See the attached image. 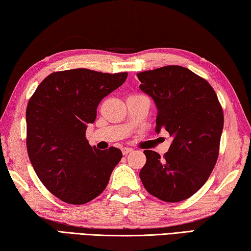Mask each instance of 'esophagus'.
Instances as JSON below:
<instances>
[{
  "instance_id": "obj_1",
  "label": "esophagus",
  "mask_w": 251,
  "mask_h": 251,
  "mask_svg": "<svg viewBox=\"0 0 251 251\" xmlns=\"http://www.w3.org/2000/svg\"><path fill=\"white\" fill-rule=\"evenodd\" d=\"M132 151H133V149H131V148H123L122 153L125 154V155H126V154H129L130 152H132Z\"/></svg>"
}]
</instances>
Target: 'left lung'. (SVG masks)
<instances>
[{"mask_svg": "<svg viewBox=\"0 0 251 251\" xmlns=\"http://www.w3.org/2000/svg\"><path fill=\"white\" fill-rule=\"evenodd\" d=\"M141 91L158 109L155 132L164 129L172 137L161 158L145 150L147 162L140 179L147 191L167 202H179L195 195L215 168L224 129L223 108L215 90L190 70L168 65L138 73Z\"/></svg>", "mask_w": 251, "mask_h": 251, "instance_id": "left-lung-1", "label": "left lung"}]
</instances>
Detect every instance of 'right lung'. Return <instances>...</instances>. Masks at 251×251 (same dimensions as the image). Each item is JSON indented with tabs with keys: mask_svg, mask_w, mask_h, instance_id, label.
Masks as SVG:
<instances>
[{
	"mask_svg": "<svg viewBox=\"0 0 251 251\" xmlns=\"http://www.w3.org/2000/svg\"><path fill=\"white\" fill-rule=\"evenodd\" d=\"M128 73L88 69L54 72L41 82L26 108V147L44 187L64 202L83 204L108 186L121 150H98L85 138L102 99L121 87Z\"/></svg>",
	"mask_w": 251,
	"mask_h": 251,
	"instance_id": "add662e5",
	"label": "right lung"
}]
</instances>
